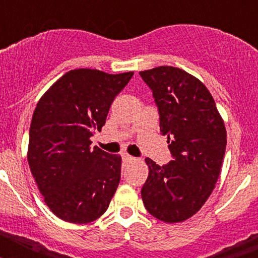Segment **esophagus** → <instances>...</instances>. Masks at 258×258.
I'll use <instances>...</instances> for the list:
<instances>
[{
  "label": "esophagus",
  "instance_id": "34e87169",
  "mask_svg": "<svg viewBox=\"0 0 258 258\" xmlns=\"http://www.w3.org/2000/svg\"><path fill=\"white\" fill-rule=\"evenodd\" d=\"M122 159H124L125 161H136V160H137L136 157L131 156V155H127V154H124V155H122Z\"/></svg>",
  "mask_w": 258,
  "mask_h": 258
}]
</instances>
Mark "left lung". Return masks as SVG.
Returning a JSON list of instances; mask_svg holds the SVG:
<instances>
[{
	"instance_id": "left-lung-1",
	"label": "left lung",
	"mask_w": 258,
	"mask_h": 258,
	"mask_svg": "<svg viewBox=\"0 0 258 258\" xmlns=\"http://www.w3.org/2000/svg\"><path fill=\"white\" fill-rule=\"evenodd\" d=\"M151 88L174 160L157 165L146 159L149 177L141 194L157 220L183 222L200 211L221 173L226 127L207 86L181 68L161 66L140 72Z\"/></svg>"
}]
</instances>
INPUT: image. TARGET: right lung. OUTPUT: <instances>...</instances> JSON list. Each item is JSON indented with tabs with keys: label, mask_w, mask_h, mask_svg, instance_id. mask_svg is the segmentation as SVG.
<instances>
[{
	"label": "right lung",
	"mask_w": 258,
	"mask_h": 258,
	"mask_svg": "<svg viewBox=\"0 0 258 258\" xmlns=\"http://www.w3.org/2000/svg\"><path fill=\"white\" fill-rule=\"evenodd\" d=\"M134 72L71 70L40 98L32 116L27 159L50 211L71 223L99 218L115 195L121 156L92 149L109 107Z\"/></svg>",
	"instance_id": "right-lung-1"
}]
</instances>
